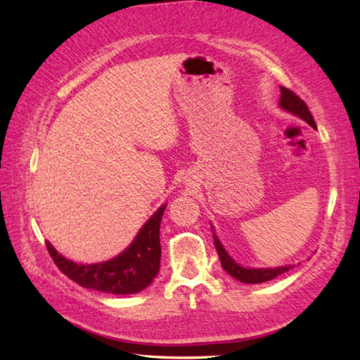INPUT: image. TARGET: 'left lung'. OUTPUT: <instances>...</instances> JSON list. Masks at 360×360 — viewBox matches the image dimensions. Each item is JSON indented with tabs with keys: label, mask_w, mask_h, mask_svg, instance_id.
Listing matches in <instances>:
<instances>
[{
	"label": "left lung",
	"mask_w": 360,
	"mask_h": 360,
	"mask_svg": "<svg viewBox=\"0 0 360 360\" xmlns=\"http://www.w3.org/2000/svg\"><path fill=\"white\" fill-rule=\"evenodd\" d=\"M280 89H281V97H280L281 108H285L286 111L295 114V116L302 117L303 120H307L312 128H317L316 120L312 119V114L308 108V105L304 103L302 98L294 93V91H290L285 86H280ZM213 240H215L213 243H215V249L218 252V257L223 269L241 283H249V285L264 283L278 277L281 274L288 272L289 269H292V266H280V267H275V269H246V267H241L240 264H236L233 259L227 255V252L223 249V246H221V243L218 241L215 235H213Z\"/></svg>",
	"instance_id": "obj_1"
}]
</instances>
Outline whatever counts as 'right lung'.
Segmentation results:
<instances>
[{"label": "right lung", "instance_id": "add662e5", "mask_svg": "<svg viewBox=\"0 0 360 360\" xmlns=\"http://www.w3.org/2000/svg\"><path fill=\"white\" fill-rule=\"evenodd\" d=\"M164 204L137 233L136 240L116 258L97 264H77L57 254L49 243L46 248L53 263L68 278L83 288L102 290L106 294H136L147 288L158 275L160 263L159 227Z\"/></svg>", "mask_w": 360, "mask_h": 360}]
</instances>
